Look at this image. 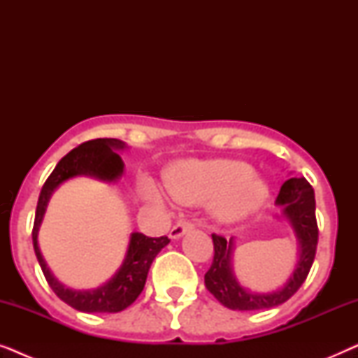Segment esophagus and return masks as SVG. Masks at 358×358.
<instances>
[{
    "mask_svg": "<svg viewBox=\"0 0 358 358\" xmlns=\"http://www.w3.org/2000/svg\"><path fill=\"white\" fill-rule=\"evenodd\" d=\"M194 227H195V224L192 222H189V220H182V222L176 223L174 227L171 228L169 236L173 239H178V238L182 236L184 233H187V231H190V229H194Z\"/></svg>",
    "mask_w": 358,
    "mask_h": 358,
    "instance_id": "1",
    "label": "esophagus"
}]
</instances>
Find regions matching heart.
Here are the masks:
<instances>
[{
	"label": "heart",
	"mask_w": 358,
	"mask_h": 358,
	"mask_svg": "<svg viewBox=\"0 0 358 358\" xmlns=\"http://www.w3.org/2000/svg\"><path fill=\"white\" fill-rule=\"evenodd\" d=\"M168 189L182 203H210L212 213L222 222H234L261 207L267 185L241 161L212 159L179 164L168 176ZM150 200H161L159 190L143 184Z\"/></svg>",
	"instance_id": "obj_1"
}]
</instances>
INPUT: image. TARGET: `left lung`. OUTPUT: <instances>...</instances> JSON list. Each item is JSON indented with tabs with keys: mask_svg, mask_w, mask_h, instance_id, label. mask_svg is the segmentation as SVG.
<instances>
[{
	"mask_svg": "<svg viewBox=\"0 0 358 358\" xmlns=\"http://www.w3.org/2000/svg\"><path fill=\"white\" fill-rule=\"evenodd\" d=\"M275 203L283 208V215L295 229L300 243V259L293 275L288 278L285 287L272 293H251L239 285L231 272L233 238L212 234L213 239V262L205 273V287L217 300L229 310L251 311L273 308L285 303L298 292L306 280L313 266L317 248V222L315 190L305 178H292L283 182Z\"/></svg>",
	"mask_w": 358,
	"mask_h": 358,
	"instance_id": "left-lung-1",
	"label": "left lung"
}]
</instances>
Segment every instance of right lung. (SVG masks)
Segmentation results:
<instances>
[{"label":"right lung","instance_id":"right-lung-1","mask_svg":"<svg viewBox=\"0 0 358 358\" xmlns=\"http://www.w3.org/2000/svg\"><path fill=\"white\" fill-rule=\"evenodd\" d=\"M124 148V141L117 138H96L85 141L58 161L55 169L52 171V174L43 184L41 195H38L36 220H34L32 228V243L37 261L41 264L43 275H45V280L53 293L66 305L83 313H119L130 306L143 292L151 262L155 261L161 249L168 246L171 241L168 236L148 238L141 233H134L130 238L127 257L119 272L96 290L76 292L71 288H65L48 271L41 249H38L37 233L52 192L63 180L75 178V176H92V178L109 180V182L120 178L124 173V161L115 153V150Z\"/></svg>","mask_w":358,"mask_h":358}]
</instances>
